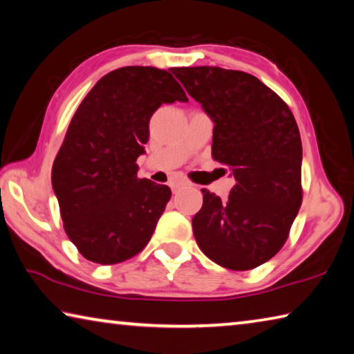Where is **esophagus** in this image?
<instances>
[{
  "label": "esophagus",
  "instance_id": "1",
  "mask_svg": "<svg viewBox=\"0 0 354 354\" xmlns=\"http://www.w3.org/2000/svg\"><path fill=\"white\" fill-rule=\"evenodd\" d=\"M189 185H190V183H187V181H175L170 184V187H171L173 194H178L179 190H183L184 187H189Z\"/></svg>",
  "mask_w": 354,
  "mask_h": 354
}]
</instances>
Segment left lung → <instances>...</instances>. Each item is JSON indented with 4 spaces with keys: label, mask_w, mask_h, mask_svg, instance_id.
Wrapping results in <instances>:
<instances>
[{
    "label": "left lung",
    "mask_w": 354,
    "mask_h": 354,
    "mask_svg": "<svg viewBox=\"0 0 354 354\" xmlns=\"http://www.w3.org/2000/svg\"><path fill=\"white\" fill-rule=\"evenodd\" d=\"M214 122L212 158L236 179L226 201L203 189L196 243L230 270L270 261L301 206L303 148L293 113L256 76L220 67L171 68Z\"/></svg>",
    "instance_id": "1"
}]
</instances>
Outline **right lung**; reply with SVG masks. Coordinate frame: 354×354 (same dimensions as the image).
I'll use <instances>...</instances> for the list:
<instances>
[{
    "label": "right lung",
    "instance_id": "right-lung-1",
    "mask_svg": "<svg viewBox=\"0 0 354 354\" xmlns=\"http://www.w3.org/2000/svg\"><path fill=\"white\" fill-rule=\"evenodd\" d=\"M187 97L170 71L122 67L104 75L77 107L51 170L64 230L86 259L112 266L145 248L171 196L137 178L149 118Z\"/></svg>",
    "mask_w": 354,
    "mask_h": 354
}]
</instances>
